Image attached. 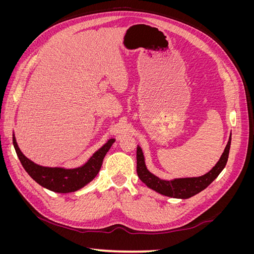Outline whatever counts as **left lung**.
<instances>
[{"instance_id":"obj_1","label":"left lung","mask_w":254,"mask_h":254,"mask_svg":"<svg viewBox=\"0 0 254 254\" xmlns=\"http://www.w3.org/2000/svg\"><path fill=\"white\" fill-rule=\"evenodd\" d=\"M231 134L230 133L229 141L226 145V148L219 158L218 162L215 164L210 172L199 177H187V178H175L172 180L161 179L156 175L148 171L145 163V157L142 148L137 145L136 147V173L142 182L146 187L153 190L157 193L172 198L188 199L194 195L200 193L201 190L206 189L210 184L217 178L218 175L224 170L230 151L231 145Z\"/></svg>"}]
</instances>
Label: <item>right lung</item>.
Wrapping results in <instances>:
<instances>
[{
  "label": "right lung",
  "instance_id": "right-lung-1",
  "mask_svg": "<svg viewBox=\"0 0 254 254\" xmlns=\"http://www.w3.org/2000/svg\"><path fill=\"white\" fill-rule=\"evenodd\" d=\"M114 142L115 139H109L81 166L75 168H64L59 166L49 167L36 164L32 160L23 155V152L19 148L14 133L12 134L13 147L16 149L17 156L26 173L44 189L61 194L78 190L93 180L101 170L106 153L109 151Z\"/></svg>",
  "mask_w": 254,
  "mask_h": 254
}]
</instances>
